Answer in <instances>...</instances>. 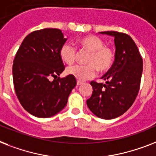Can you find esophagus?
I'll use <instances>...</instances> for the list:
<instances>
[{
	"instance_id": "34e87169",
	"label": "esophagus",
	"mask_w": 156,
	"mask_h": 156,
	"mask_svg": "<svg viewBox=\"0 0 156 156\" xmlns=\"http://www.w3.org/2000/svg\"><path fill=\"white\" fill-rule=\"evenodd\" d=\"M82 83V82H80V81H77V86H80Z\"/></svg>"
}]
</instances>
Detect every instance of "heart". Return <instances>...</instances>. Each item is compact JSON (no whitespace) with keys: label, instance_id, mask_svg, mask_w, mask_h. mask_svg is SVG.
<instances>
[{"label":"heart","instance_id":"heart-1","mask_svg":"<svg viewBox=\"0 0 156 156\" xmlns=\"http://www.w3.org/2000/svg\"><path fill=\"white\" fill-rule=\"evenodd\" d=\"M81 50L90 52L86 59L87 65H76L67 68L66 74L71 75L78 81H86L95 77L98 69L101 73L108 71L112 67L115 53L112 48L104 45V41L95 35L82 37L77 42ZM59 55L63 62L72 65L77 58V49L74 45L65 43L62 45Z\"/></svg>","mask_w":156,"mask_h":156}]
</instances>
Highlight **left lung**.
<instances>
[{
	"label": "left lung",
	"instance_id": "1",
	"mask_svg": "<svg viewBox=\"0 0 156 156\" xmlns=\"http://www.w3.org/2000/svg\"><path fill=\"white\" fill-rule=\"evenodd\" d=\"M115 37V59L102 76L106 84L90 82L92 95L87 104L90 111L103 119H112L124 114L134 103L140 90L143 59L131 37L116 31L100 32Z\"/></svg>",
	"mask_w": 156,
	"mask_h": 156
}]
</instances>
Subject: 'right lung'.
Listing matches in <instances>:
<instances>
[{"instance_id": "add662e5", "label": "right lung", "mask_w": 156, "mask_h": 156, "mask_svg": "<svg viewBox=\"0 0 156 156\" xmlns=\"http://www.w3.org/2000/svg\"><path fill=\"white\" fill-rule=\"evenodd\" d=\"M66 41L60 30L43 29L25 37L16 52L12 65L15 92L34 116L49 118L60 112L77 84L71 75L58 77L65 69L59 51Z\"/></svg>"}]
</instances>
